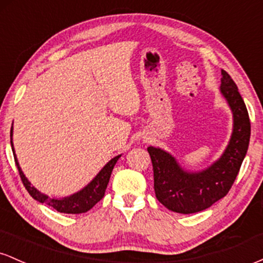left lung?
<instances>
[{
  "label": "left lung",
  "instance_id": "obj_1",
  "mask_svg": "<svg viewBox=\"0 0 263 263\" xmlns=\"http://www.w3.org/2000/svg\"><path fill=\"white\" fill-rule=\"evenodd\" d=\"M221 93L234 114L230 143L218 162L199 173H189L164 151L148 147L153 165L155 192L159 203L174 213L203 211L224 198L231 189L249 148L251 122L245 102L231 77L221 70Z\"/></svg>",
  "mask_w": 263,
  "mask_h": 263
}]
</instances>
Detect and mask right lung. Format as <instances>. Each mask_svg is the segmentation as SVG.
<instances>
[{
	"label": "right lung",
	"mask_w": 263,
	"mask_h": 263,
	"mask_svg": "<svg viewBox=\"0 0 263 263\" xmlns=\"http://www.w3.org/2000/svg\"><path fill=\"white\" fill-rule=\"evenodd\" d=\"M11 137H12V128H11ZM11 146H12V151L14 152L12 141H11ZM13 156H14V162H16L18 173H20L21 180H22L23 185H25L27 192L31 194V197L33 199H35V200H38L39 203H45L47 205H49V206H52L53 209L59 211V213H64V214L86 213V211L91 209L96 203H99L105 195V190L107 188L111 172H112L117 159L121 157V156H117L111 159V161L108 162L104 168H102L100 173L93 178L92 182L90 183L89 185H86L83 190L78 192L77 194H73L70 195V197L64 198V199H52V198H48L47 195L42 194V193H39L34 186H31V183H29L28 179L25 177L23 172L21 171L20 164H18L17 162L16 155Z\"/></svg>",
	"instance_id": "right-lung-1"
}]
</instances>
